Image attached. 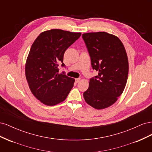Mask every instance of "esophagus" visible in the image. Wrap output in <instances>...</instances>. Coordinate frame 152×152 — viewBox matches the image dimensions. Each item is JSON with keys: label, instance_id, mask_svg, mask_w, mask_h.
Masks as SVG:
<instances>
[{"label": "esophagus", "instance_id": "obj_1", "mask_svg": "<svg viewBox=\"0 0 152 152\" xmlns=\"http://www.w3.org/2000/svg\"><path fill=\"white\" fill-rule=\"evenodd\" d=\"M80 80V79H79V78H78V79H75V82L76 83H78V82H79Z\"/></svg>", "mask_w": 152, "mask_h": 152}]
</instances>
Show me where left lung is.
<instances>
[{"instance_id": "obj_1", "label": "left lung", "mask_w": 152, "mask_h": 152, "mask_svg": "<svg viewBox=\"0 0 152 152\" xmlns=\"http://www.w3.org/2000/svg\"><path fill=\"white\" fill-rule=\"evenodd\" d=\"M93 70L98 75L90 79L84 93L86 102L97 110L117 102L125 88L129 72L127 53L117 36L105 31L82 34Z\"/></svg>"}]
</instances>
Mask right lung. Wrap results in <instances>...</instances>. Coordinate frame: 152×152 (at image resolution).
I'll list each match as a JSON object with an SVG mask.
<instances>
[{"instance_id": "right-lung-1", "label": "right lung", "mask_w": 152, "mask_h": 152, "mask_svg": "<svg viewBox=\"0 0 152 152\" xmlns=\"http://www.w3.org/2000/svg\"><path fill=\"white\" fill-rule=\"evenodd\" d=\"M81 33L51 29L41 33L32 44L25 64V75L31 92L41 103L54 106L65 100L75 79L59 73L65 66V50Z\"/></svg>"}]
</instances>
